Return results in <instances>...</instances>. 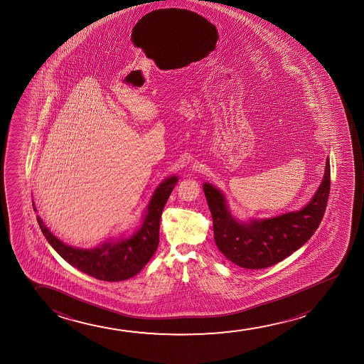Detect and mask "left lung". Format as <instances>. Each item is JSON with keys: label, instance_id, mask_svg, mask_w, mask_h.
I'll use <instances>...</instances> for the list:
<instances>
[{"label": "left lung", "instance_id": "8db88e82", "mask_svg": "<svg viewBox=\"0 0 364 364\" xmlns=\"http://www.w3.org/2000/svg\"><path fill=\"white\" fill-rule=\"evenodd\" d=\"M331 166L326 161L322 184L304 209L272 219L241 224L231 216L224 195L210 184L204 193L213 215L215 242L226 259L240 267L264 269L299 250L318 229L328 203Z\"/></svg>", "mask_w": 364, "mask_h": 364}]
</instances>
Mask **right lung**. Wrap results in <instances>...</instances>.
<instances>
[{
	"mask_svg": "<svg viewBox=\"0 0 364 364\" xmlns=\"http://www.w3.org/2000/svg\"><path fill=\"white\" fill-rule=\"evenodd\" d=\"M176 180L175 176H171L159 185L150 200L139 231L129 239L120 240L118 242H105L92 250L75 249L57 239L46 228L40 216H37V221L50 246L68 264L102 281H123L138 274L155 254L159 245L161 213Z\"/></svg>",
	"mask_w": 364,
	"mask_h": 364,
	"instance_id": "1",
	"label": "right lung"
}]
</instances>
